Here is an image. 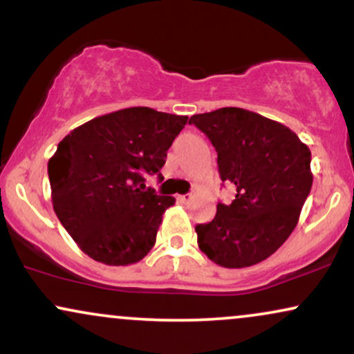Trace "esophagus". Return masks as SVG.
<instances>
[{
  "label": "esophagus",
  "instance_id": "obj_1",
  "mask_svg": "<svg viewBox=\"0 0 354 354\" xmlns=\"http://www.w3.org/2000/svg\"><path fill=\"white\" fill-rule=\"evenodd\" d=\"M191 198H192V194H181V196H178V201L183 204H186V203H189Z\"/></svg>",
  "mask_w": 354,
  "mask_h": 354
}]
</instances>
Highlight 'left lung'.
I'll list each match as a JSON object with an SVG mask.
<instances>
[{"label": "left lung", "instance_id": "1", "mask_svg": "<svg viewBox=\"0 0 354 354\" xmlns=\"http://www.w3.org/2000/svg\"><path fill=\"white\" fill-rule=\"evenodd\" d=\"M189 124L207 136L221 180L236 191L196 225L201 252L223 268L257 265L296 229L314 178L310 150L286 125L240 107L194 114Z\"/></svg>", "mask_w": 354, "mask_h": 354}]
</instances>
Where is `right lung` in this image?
I'll use <instances>...</instances> for the list:
<instances>
[{
	"label": "right lung",
	"instance_id": "1",
	"mask_svg": "<svg viewBox=\"0 0 354 354\" xmlns=\"http://www.w3.org/2000/svg\"><path fill=\"white\" fill-rule=\"evenodd\" d=\"M187 115L127 107L73 129L48 160L52 204L78 247L96 261L125 266L153 248L171 196L145 189L162 176L167 151Z\"/></svg>",
	"mask_w": 354,
	"mask_h": 354
}]
</instances>
